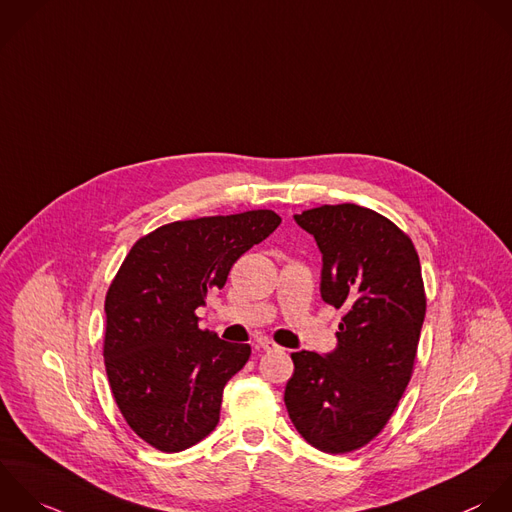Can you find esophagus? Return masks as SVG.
<instances>
[{
    "mask_svg": "<svg viewBox=\"0 0 512 512\" xmlns=\"http://www.w3.org/2000/svg\"><path fill=\"white\" fill-rule=\"evenodd\" d=\"M259 347H261L263 351H267V353H271V351H281V347H279L275 341H271V339H261V341H259Z\"/></svg>",
    "mask_w": 512,
    "mask_h": 512,
    "instance_id": "34e87169",
    "label": "esophagus"
}]
</instances>
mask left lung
<instances>
[{
  "instance_id": "left-lung-1",
  "label": "left lung",
  "mask_w": 512,
  "mask_h": 512,
  "mask_svg": "<svg viewBox=\"0 0 512 512\" xmlns=\"http://www.w3.org/2000/svg\"><path fill=\"white\" fill-rule=\"evenodd\" d=\"M295 221L323 253V301L345 315L333 353H291L285 405L311 447L343 455L385 429L413 377L427 311L421 263L411 237L373 209L321 205Z\"/></svg>"
}]
</instances>
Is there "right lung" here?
Returning <instances> with one entry per match:
<instances>
[{
  "label": "right lung",
  "mask_w": 512,
  "mask_h": 512,
  "mask_svg": "<svg viewBox=\"0 0 512 512\" xmlns=\"http://www.w3.org/2000/svg\"><path fill=\"white\" fill-rule=\"evenodd\" d=\"M281 223L271 209L173 221L139 237L105 295L103 359L113 399L147 445L179 453L219 423L249 345L199 329L195 309Z\"/></svg>",
  "instance_id": "obj_1"
}]
</instances>
